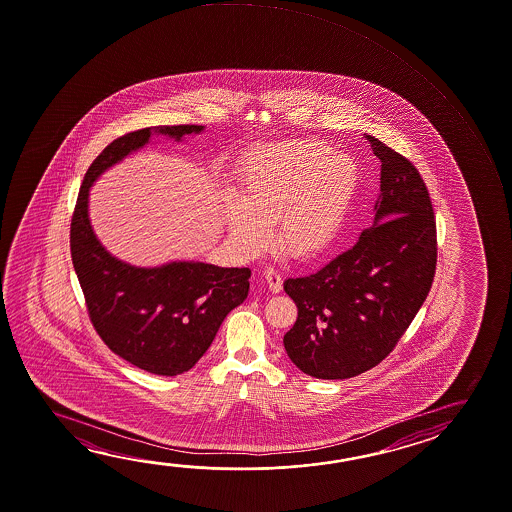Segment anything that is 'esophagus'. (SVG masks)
<instances>
[{"label":"esophagus","instance_id":"1","mask_svg":"<svg viewBox=\"0 0 512 512\" xmlns=\"http://www.w3.org/2000/svg\"><path fill=\"white\" fill-rule=\"evenodd\" d=\"M264 277H266L269 289H271L273 293H280V291H282V277H280V273H278L277 269H264Z\"/></svg>","mask_w":512,"mask_h":512}]
</instances>
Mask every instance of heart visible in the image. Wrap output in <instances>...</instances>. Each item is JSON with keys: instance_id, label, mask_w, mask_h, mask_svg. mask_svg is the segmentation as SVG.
<instances>
[{"instance_id": "1", "label": "heart", "mask_w": 512, "mask_h": 512, "mask_svg": "<svg viewBox=\"0 0 512 512\" xmlns=\"http://www.w3.org/2000/svg\"><path fill=\"white\" fill-rule=\"evenodd\" d=\"M357 185L352 159L303 139L250 153L239 169V200L223 212L235 248L253 257L277 246L298 260L316 259L343 227Z\"/></svg>"}]
</instances>
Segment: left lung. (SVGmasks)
<instances>
[{
  "mask_svg": "<svg viewBox=\"0 0 512 512\" xmlns=\"http://www.w3.org/2000/svg\"><path fill=\"white\" fill-rule=\"evenodd\" d=\"M380 168L375 225L309 277L287 278L298 318L284 336L310 377L343 380L384 361L434 282L437 235L427 185L411 160L366 135Z\"/></svg>",
  "mask_w": 512,
  "mask_h": 512,
  "instance_id": "obj_1",
  "label": "left lung"
}]
</instances>
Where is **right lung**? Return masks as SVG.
I'll use <instances>...</instances> for the list:
<instances>
[{
    "label": "right lung",
    "instance_id": "obj_1",
    "mask_svg": "<svg viewBox=\"0 0 512 512\" xmlns=\"http://www.w3.org/2000/svg\"><path fill=\"white\" fill-rule=\"evenodd\" d=\"M203 126H150L121 135L87 169L71 218V259L101 341L126 362L175 377L209 350L228 312L246 300L250 268L169 262L135 268L112 257L89 221V189L110 166L148 144L153 134L180 141Z\"/></svg>",
    "mask_w": 512,
    "mask_h": 512
}]
</instances>
